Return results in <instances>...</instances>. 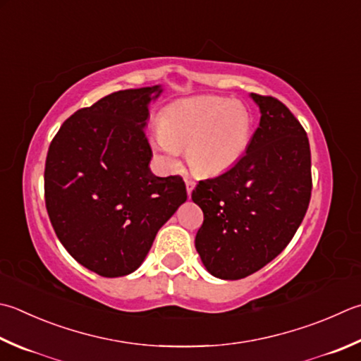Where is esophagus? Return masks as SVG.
Listing matches in <instances>:
<instances>
[{
	"instance_id": "1",
	"label": "esophagus",
	"mask_w": 361,
	"mask_h": 361,
	"mask_svg": "<svg viewBox=\"0 0 361 361\" xmlns=\"http://www.w3.org/2000/svg\"><path fill=\"white\" fill-rule=\"evenodd\" d=\"M185 185H187V193H188V196H192V192H193V188H195V180H192V179H185Z\"/></svg>"
}]
</instances>
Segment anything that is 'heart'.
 Segmentation results:
<instances>
[{"mask_svg": "<svg viewBox=\"0 0 361 361\" xmlns=\"http://www.w3.org/2000/svg\"><path fill=\"white\" fill-rule=\"evenodd\" d=\"M253 119L240 102L196 97L169 105L152 135V147L168 169L179 165L180 147L193 171L216 176L233 168L247 152Z\"/></svg>", "mask_w": 361, "mask_h": 361, "instance_id": "obj_1", "label": "heart"}]
</instances>
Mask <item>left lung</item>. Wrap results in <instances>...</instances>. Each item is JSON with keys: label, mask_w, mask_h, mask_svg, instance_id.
Masks as SVG:
<instances>
[{"label": "left lung", "mask_w": 361, "mask_h": 361, "mask_svg": "<svg viewBox=\"0 0 361 361\" xmlns=\"http://www.w3.org/2000/svg\"><path fill=\"white\" fill-rule=\"evenodd\" d=\"M261 111L247 154L214 179L200 180L192 200L204 221L195 247L204 267L221 280L255 274L288 247L311 198L307 132L289 108L250 94Z\"/></svg>", "instance_id": "8db88e82"}]
</instances>
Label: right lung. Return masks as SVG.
<instances>
[{"instance_id": "obj_1", "label": "right lung", "mask_w": 361, "mask_h": 361, "mask_svg": "<svg viewBox=\"0 0 361 361\" xmlns=\"http://www.w3.org/2000/svg\"><path fill=\"white\" fill-rule=\"evenodd\" d=\"M161 86L113 92L81 108L54 135L45 206L59 242L100 276L132 274L159 229L187 201L179 176L157 178L145 127Z\"/></svg>"}]
</instances>
